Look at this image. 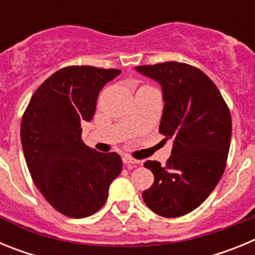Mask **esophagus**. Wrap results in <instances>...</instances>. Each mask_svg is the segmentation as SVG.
<instances>
[{
  "instance_id": "34e87169",
  "label": "esophagus",
  "mask_w": 255,
  "mask_h": 255,
  "mask_svg": "<svg viewBox=\"0 0 255 255\" xmlns=\"http://www.w3.org/2000/svg\"><path fill=\"white\" fill-rule=\"evenodd\" d=\"M123 162L125 164H138L140 161L132 158V157H130V155H124V157H123Z\"/></svg>"
}]
</instances>
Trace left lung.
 I'll return each mask as SVG.
<instances>
[{
  "mask_svg": "<svg viewBox=\"0 0 255 255\" xmlns=\"http://www.w3.org/2000/svg\"><path fill=\"white\" fill-rule=\"evenodd\" d=\"M135 69L162 85L159 132L164 140H173L166 166L157 161L144 163L154 182L141 197L157 215L181 217L203 203L224 173L231 114L215 83L198 67L170 61Z\"/></svg>",
  "mask_w": 255,
  "mask_h": 255,
  "instance_id": "left-lung-1",
  "label": "left lung"
}]
</instances>
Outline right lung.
Masks as SVG:
<instances>
[{"label": "right lung", "instance_id": "obj_1", "mask_svg": "<svg viewBox=\"0 0 255 255\" xmlns=\"http://www.w3.org/2000/svg\"><path fill=\"white\" fill-rule=\"evenodd\" d=\"M121 71L66 66L38 87L21 119L22 150L35 186L57 212L83 218L100 211L120 175L117 153H101L82 141L98 93Z\"/></svg>", "mask_w": 255, "mask_h": 255}]
</instances>
